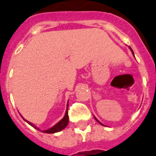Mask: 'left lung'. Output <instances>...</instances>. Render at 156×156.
Segmentation results:
<instances>
[{
    "label": "left lung",
    "mask_w": 156,
    "mask_h": 156,
    "mask_svg": "<svg viewBox=\"0 0 156 156\" xmlns=\"http://www.w3.org/2000/svg\"><path fill=\"white\" fill-rule=\"evenodd\" d=\"M129 48H130V50H131V51H132V54H133V55H134V53H133V51H132V48H130V47H129ZM134 56H135V55H134ZM94 119H95V120H96V121H97V122H98V123H100V124H101V126H104V125H103V124H102V123H101V122H99V121H98V119H96V118H95V117H94Z\"/></svg>",
    "instance_id": "1"
}]
</instances>
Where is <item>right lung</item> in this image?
I'll list each match as a JSON object with an SVG mask.
<instances>
[{
	"instance_id": "add662e5",
	"label": "right lung",
	"mask_w": 156,
	"mask_h": 156,
	"mask_svg": "<svg viewBox=\"0 0 156 156\" xmlns=\"http://www.w3.org/2000/svg\"><path fill=\"white\" fill-rule=\"evenodd\" d=\"M68 104H67V108H66V112H65V116H64L63 119H62V120L60 121V122H58V123H57L56 125H55V126H53V127H51V129H48V130H44V131H41L42 132H44V133H49V134H52V133H55V132H61L62 130H63L64 129H65V127H66L67 126H68ZM22 117V116H21ZM23 118V117H22ZM23 119H24L25 122H27V123H28L30 126H31L32 127H34V129H36L37 130L40 131V129H38V128L36 127L35 126H34V124H32L31 122H28V121L25 120V119L23 118Z\"/></svg>"
}]
</instances>
